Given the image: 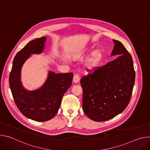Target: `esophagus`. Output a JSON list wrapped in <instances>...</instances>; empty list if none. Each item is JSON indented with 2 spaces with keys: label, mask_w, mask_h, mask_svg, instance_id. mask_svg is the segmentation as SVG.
<instances>
[{
  "label": "esophagus",
  "mask_w": 150,
  "mask_h": 150,
  "mask_svg": "<svg viewBox=\"0 0 150 150\" xmlns=\"http://www.w3.org/2000/svg\"><path fill=\"white\" fill-rule=\"evenodd\" d=\"M79 79H80L79 76L78 74H75V75L74 76L73 81H74L75 83H77V82L79 81Z\"/></svg>",
  "instance_id": "1"
}]
</instances>
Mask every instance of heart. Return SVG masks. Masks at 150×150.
Masks as SVG:
<instances>
[{"mask_svg":"<svg viewBox=\"0 0 150 150\" xmlns=\"http://www.w3.org/2000/svg\"><path fill=\"white\" fill-rule=\"evenodd\" d=\"M90 52L89 49H85L82 52H79L75 57H81L85 54ZM103 57L102 52L100 50H96L94 52L91 56L88 58L87 62V68L89 71L94 70L100 63Z\"/></svg>","mask_w":150,"mask_h":150,"instance_id":"b5f03b06","label":"heart"}]
</instances>
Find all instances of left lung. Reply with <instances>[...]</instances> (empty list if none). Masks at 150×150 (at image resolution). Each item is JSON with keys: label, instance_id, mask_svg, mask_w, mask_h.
<instances>
[{"label": "left lung", "instance_id": "left-lung-1", "mask_svg": "<svg viewBox=\"0 0 150 150\" xmlns=\"http://www.w3.org/2000/svg\"><path fill=\"white\" fill-rule=\"evenodd\" d=\"M111 56H119L105 65L83 76L82 109L96 122L111 119L122 113L129 104L135 79L131 55L119 41Z\"/></svg>", "mask_w": 150, "mask_h": 150}]
</instances>
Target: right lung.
<instances>
[{
  "instance_id": "obj_1",
  "label": "right lung",
  "mask_w": 150,
  "mask_h": 150,
  "mask_svg": "<svg viewBox=\"0 0 150 150\" xmlns=\"http://www.w3.org/2000/svg\"><path fill=\"white\" fill-rule=\"evenodd\" d=\"M46 37L30 41L14 57L9 75V86L14 101L25 117L37 122L52 119L57 113L62 97L71 87L73 74H55L49 71L45 83L38 90L28 91L21 81V71L31 54H40L44 50Z\"/></svg>"
}]
</instances>
